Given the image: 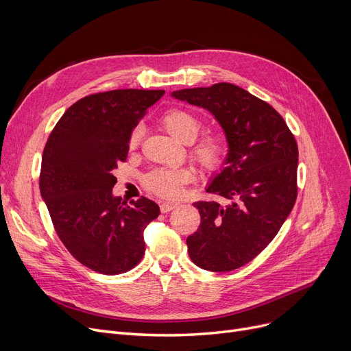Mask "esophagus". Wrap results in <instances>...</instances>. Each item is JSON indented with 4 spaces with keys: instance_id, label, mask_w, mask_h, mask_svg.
Instances as JSON below:
<instances>
[{
    "instance_id": "obj_1",
    "label": "esophagus",
    "mask_w": 351,
    "mask_h": 351,
    "mask_svg": "<svg viewBox=\"0 0 351 351\" xmlns=\"http://www.w3.org/2000/svg\"><path fill=\"white\" fill-rule=\"evenodd\" d=\"M175 208H176V204H172V202H162V204H160V210H162L163 213L171 212V210L175 209Z\"/></svg>"
}]
</instances>
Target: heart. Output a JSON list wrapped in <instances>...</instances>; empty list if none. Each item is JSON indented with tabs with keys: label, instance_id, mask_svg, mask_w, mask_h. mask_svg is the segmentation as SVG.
I'll return each instance as SVG.
<instances>
[{
	"label": "heart",
	"instance_id": "1",
	"mask_svg": "<svg viewBox=\"0 0 351 351\" xmlns=\"http://www.w3.org/2000/svg\"><path fill=\"white\" fill-rule=\"evenodd\" d=\"M160 125L168 131L176 141L182 143H191L189 149L191 159L206 172H215L223 165L228 155V142L225 136L209 131L194 139L202 129V121L186 109L173 108L166 110L159 119ZM141 139V128L134 129L129 138V147L136 149ZM193 178L191 168H176V169H155L145 178L146 189L160 196V197H175L180 193L183 185Z\"/></svg>",
	"mask_w": 351,
	"mask_h": 351
}]
</instances>
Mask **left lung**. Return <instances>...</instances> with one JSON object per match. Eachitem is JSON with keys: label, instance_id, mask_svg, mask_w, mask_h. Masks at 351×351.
Returning <instances> with one entry per match:
<instances>
[{"label": "left lung", "instance_id": "8db88e82", "mask_svg": "<svg viewBox=\"0 0 351 351\" xmlns=\"http://www.w3.org/2000/svg\"><path fill=\"white\" fill-rule=\"evenodd\" d=\"M208 109L229 143L225 168L208 192L226 199L195 202L199 229L186 239L192 262L209 271H230L253 261L278 234L298 197L296 139L280 114L241 86L172 92Z\"/></svg>", "mask_w": 351, "mask_h": 351}]
</instances>
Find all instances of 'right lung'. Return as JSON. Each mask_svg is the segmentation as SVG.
Instances as JSON below:
<instances>
[{"mask_svg":"<svg viewBox=\"0 0 351 351\" xmlns=\"http://www.w3.org/2000/svg\"><path fill=\"white\" fill-rule=\"evenodd\" d=\"M162 89H114L71 105L47 141L40 191L55 232L88 269L121 274L145 254L143 230L160 213L154 200L112 195V171L126 160L129 138Z\"/></svg>","mask_w":351,"mask_h":351,"instance_id":"add662e5","label":"right lung"}]
</instances>
